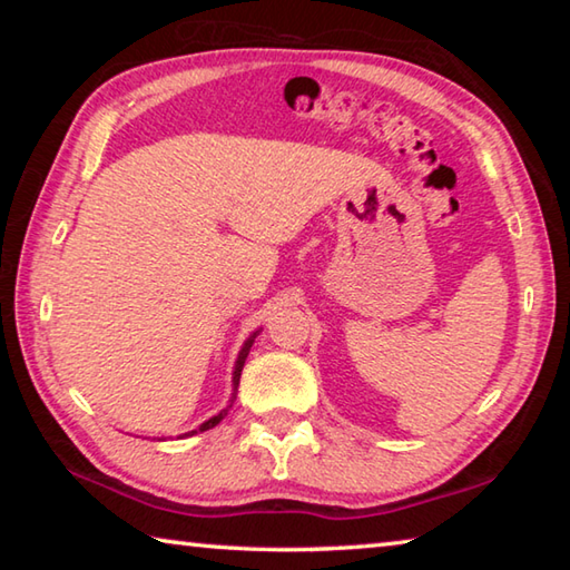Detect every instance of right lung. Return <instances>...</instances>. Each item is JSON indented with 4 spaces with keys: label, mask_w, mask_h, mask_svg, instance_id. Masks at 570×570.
<instances>
[{
    "label": "right lung",
    "mask_w": 570,
    "mask_h": 570,
    "mask_svg": "<svg viewBox=\"0 0 570 570\" xmlns=\"http://www.w3.org/2000/svg\"><path fill=\"white\" fill-rule=\"evenodd\" d=\"M258 332H262V330H256V332H250V334H248V340L244 342V346H240V352H238V356H236V364H234V377H230V384H234V390H230L228 407H224V410H220L218 414H214V417H208L204 424H198L196 430H190V432H186V435H180V438H190V435H198V432H206V430H210V428H216V424L226 417L228 410L234 407V400H236V392H238V380H240V370H244L246 356H248V352H250V346H254V340L258 336Z\"/></svg>",
    "instance_id": "right-lung-1"
}]
</instances>
